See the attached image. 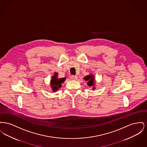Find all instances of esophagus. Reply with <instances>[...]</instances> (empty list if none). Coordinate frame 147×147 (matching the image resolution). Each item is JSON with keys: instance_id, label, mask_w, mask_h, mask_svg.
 Instances as JSON below:
<instances>
[{"instance_id": "34e87169", "label": "esophagus", "mask_w": 147, "mask_h": 147, "mask_svg": "<svg viewBox=\"0 0 147 147\" xmlns=\"http://www.w3.org/2000/svg\"><path fill=\"white\" fill-rule=\"evenodd\" d=\"M70 79L72 80H76L77 79V76H70Z\"/></svg>"}]
</instances>
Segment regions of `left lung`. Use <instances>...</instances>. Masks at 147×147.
<instances>
[{"mask_svg":"<svg viewBox=\"0 0 147 147\" xmlns=\"http://www.w3.org/2000/svg\"><path fill=\"white\" fill-rule=\"evenodd\" d=\"M84 80L85 81H86L88 83L87 84L88 85V86H93V88H92V90H94L95 89V87L94 86L95 85V82H94V76L93 75H88V76H86V77H84Z\"/></svg>","mask_w":147,"mask_h":147,"instance_id":"obj_1","label":"left lung"}]
</instances>
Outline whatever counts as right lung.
Here are the masks:
<instances>
[{
  "instance_id": "obj_1",
  "label": "right lung",
  "mask_w": 147,
  "mask_h": 147,
  "mask_svg": "<svg viewBox=\"0 0 147 147\" xmlns=\"http://www.w3.org/2000/svg\"><path fill=\"white\" fill-rule=\"evenodd\" d=\"M57 76L58 73H55V75L53 77H52V79L51 80L50 84L53 92H56V91L58 90L59 88H60L62 86L61 84H62L66 79L65 78H58Z\"/></svg>"
}]
</instances>
